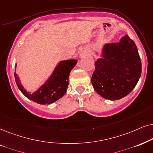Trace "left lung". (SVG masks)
Wrapping results in <instances>:
<instances>
[{
	"label": "left lung",
	"mask_w": 153,
	"mask_h": 153,
	"mask_svg": "<svg viewBox=\"0 0 153 153\" xmlns=\"http://www.w3.org/2000/svg\"><path fill=\"white\" fill-rule=\"evenodd\" d=\"M140 75L141 62L137 47L125 35L119 42L103 45L101 57L95 62L91 82L99 95L115 101L133 90Z\"/></svg>",
	"instance_id": "8db88e82"
}]
</instances>
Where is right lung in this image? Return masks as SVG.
<instances>
[{
	"label": "right lung",
	"mask_w": 153,
	"mask_h": 153,
	"mask_svg": "<svg viewBox=\"0 0 153 153\" xmlns=\"http://www.w3.org/2000/svg\"><path fill=\"white\" fill-rule=\"evenodd\" d=\"M77 62L78 61L75 59L61 61L50 78L33 93L28 92L24 88L19 76L15 72L16 83L19 90L28 99L39 104H50L59 100L66 94L68 85L69 74Z\"/></svg>",
	"instance_id": "right-lung-1"
}]
</instances>
